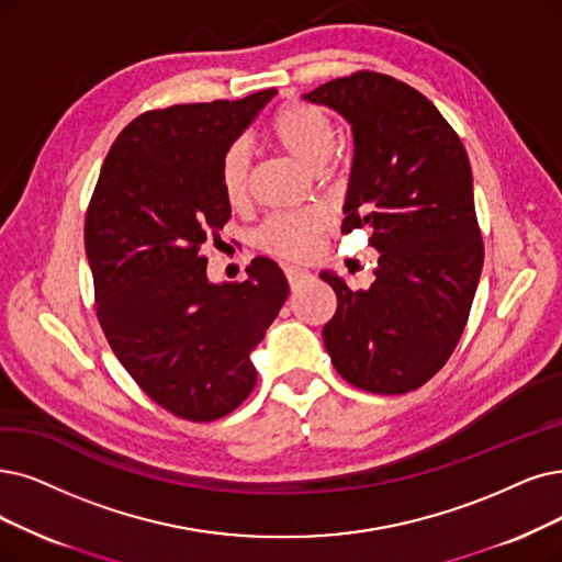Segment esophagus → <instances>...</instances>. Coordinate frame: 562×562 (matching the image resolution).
Masks as SVG:
<instances>
[{"mask_svg": "<svg viewBox=\"0 0 562 562\" xmlns=\"http://www.w3.org/2000/svg\"><path fill=\"white\" fill-rule=\"evenodd\" d=\"M285 279H288V285H290V288H295V285H300L304 279H308V272H304V269H300V267H288V269H285Z\"/></svg>", "mask_w": 562, "mask_h": 562, "instance_id": "1", "label": "esophagus"}]
</instances>
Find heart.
<instances>
[{"label": "heart", "mask_w": 562, "mask_h": 562, "mask_svg": "<svg viewBox=\"0 0 562 562\" xmlns=\"http://www.w3.org/2000/svg\"><path fill=\"white\" fill-rule=\"evenodd\" d=\"M269 138L285 151L290 159L308 170H321L336 147V128L327 112L308 103H285L279 108ZM251 154L246 143H233L221 161V189L231 205H237L249 187ZM329 231V216L321 210L290 212L269 216L256 231L254 241L260 251L285 258L302 260L318 251L323 235Z\"/></svg>", "instance_id": "b5f03b06"}]
</instances>
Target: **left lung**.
Returning a JSON list of instances; mask_svg holds the SVG:
<instances>
[{
  "label": "left lung",
  "mask_w": 562,
  "mask_h": 562,
  "mask_svg": "<svg viewBox=\"0 0 562 562\" xmlns=\"http://www.w3.org/2000/svg\"><path fill=\"white\" fill-rule=\"evenodd\" d=\"M304 99L350 124L355 156L341 233L369 226L380 254L367 290L321 272L336 293L325 348L350 385L413 392L454 352L482 274L468 154L438 108L392 76L357 71Z\"/></svg>",
  "instance_id": "1"
}]
</instances>
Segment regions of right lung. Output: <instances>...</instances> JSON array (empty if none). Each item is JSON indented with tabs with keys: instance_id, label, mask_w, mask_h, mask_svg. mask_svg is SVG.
Masks as SVG:
<instances>
[{
	"instance_id": "right-lung-1",
	"label": "right lung",
	"mask_w": 562,
	"mask_h": 562,
	"mask_svg": "<svg viewBox=\"0 0 562 562\" xmlns=\"http://www.w3.org/2000/svg\"><path fill=\"white\" fill-rule=\"evenodd\" d=\"M274 94L145 112L112 143L87 210L105 339L151 401L189 422L226 417L251 394V352L288 297L274 260L212 283L200 254L231 218L223 154Z\"/></svg>"
}]
</instances>
